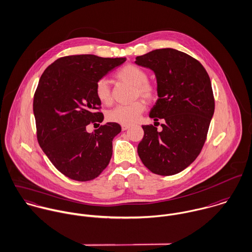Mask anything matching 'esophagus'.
<instances>
[{
	"label": "esophagus",
	"mask_w": 252,
	"mask_h": 252,
	"mask_svg": "<svg viewBox=\"0 0 252 252\" xmlns=\"http://www.w3.org/2000/svg\"><path fill=\"white\" fill-rule=\"evenodd\" d=\"M129 128V126H126V125H122V129L123 130H126Z\"/></svg>",
	"instance_id": "34e87169"
}]
</instances>
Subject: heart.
Wrapping results in <instances>:
<instances>
[{
    "label": "heart",
    "mask_w": 252,
    "mask_h": 252,
    "mask_svg": "<svg viewBox=\"0 0 252 252\" xmlns=\"http://www.w3.org/2000/svg\"><path fill=\"white\" fill-rule=\"evenodd\" d=\"M116 77L133 86V98L139 96L144 100L151 101L157 95L156 87L148 82L147 72L135 64L125 65L116 73ZM95 94L101 103L105 105L111 104L112 94L106 80L101 79L96 83ZM144 110L145 104L140 100L135 101L129 105H119L108 112L107 119L113 123L129 126L138 120Z\"/></svg>",
    "instance_id": "b5f03b06"
}]
</instances>
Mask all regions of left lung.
I'll return each mask as SVG.
<instances>
[{"instance_id":"left-lung-1","label":"left lung","mask_w":252,"mask_h":252,"mask_svg":"<svg viewBox=\"0 0 252 252\" xmlns=\"http://www.w3.org/2000/svg\"><path fill=\"white\" fill-rule=\"evenodd\" d=\"M135 63L155 73L158 98L149 116L164 120L160 131L142 126L139 158L153 173L176 174L196 159L206 139L214 113L209 76L197 59L174 49L150 51Z\"/></svg>"}]
</instances>
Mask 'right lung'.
Instances as JSON below:
<instances>
[{"instance_id": "right-lung-1", "label": "right lung", "mask_w": 252, "mask_h": 252, "mask_svg": "<svg viewBox=\"0 0 252 252\" xmlns=\"http://www.w3.org/2000/svg\"><path fill=\"white\" fill-rule=\"evenodd\" d=\"M126 60L94 54L58 58L41 76L33 102L37 138L52 164L77 181L96 178L109 164L113 138L121 132L117 123H107L88 132L91 123H101V102L95 85Z\"/></svg>"}]
</instances>
